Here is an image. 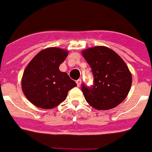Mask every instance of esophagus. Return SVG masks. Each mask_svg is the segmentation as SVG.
<instances>
[{
    "label": "esophagus",
    "instance_id": "esophagus-1",
    "mask_svg": "<svg viewBox=\"0 0 152 152\" xmlns=\"http://www.w3.org/2000/svg\"><path fill=\"white\" fill-rule=\"evenodd\" d=\"M76 83H77V87H80L81 83H82V80H81L80 78H79V79H77V80L76 81Z\"/></svg>",
    "mask_w": 152,
    "mask_h": 152
}]
</instances>
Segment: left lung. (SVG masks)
<instances>
[{"label":"left lung","instance_id":"left-lung-1","mask_svg":"<svg viewBox=\"0 0 152 152\" xmlns=\"http://www.w3.org/2000/svg\"><path fill=\"white\" fill-rule=\"evenodd\" d=\"M83 56L91 68V87L83 83L82 91L87 102L98 110L115 108L129 93L132 76L128 66L110 48L96 46L83 51Z\"/></svg>","mask_w":152,"mask_h":152}]
</instances>
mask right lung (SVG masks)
Masks as SVG:
<instances>
[{
    "instance_id": "obj_1",
    "label": "right lung",
    "mask_w": 152,
    "mask_h": 152,
    "mask_svg": "<svg viewBox=\"0 0 152 152\" xmlns=\"http://www.w3.org/2000/svg\"><path fill=\"white\" fill-rule=\"evenodd\" d=\"M68 51L48 48L40 51L30 61L23 72L22 88L29 101L39 108L50 109L62 103L68 91L77 86L59 66Z\"/></svg>"
}]
</instances>
